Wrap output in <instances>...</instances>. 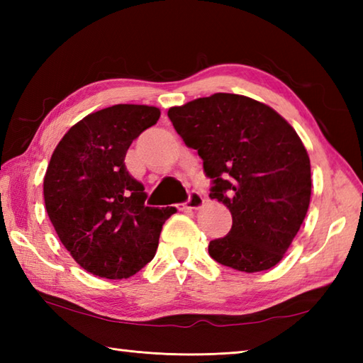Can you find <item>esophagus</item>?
Segmentation results:
<instances>
[{"label": "esophagus", "instance_id": "34e87169", "mask_svg": "<svg viewBox=\"0 0 363 363\" xmlns=\"http://www.w3.org/2000/svg\"><path fill=\"white\" fill-rule=\"evenodd\" d=\"M204 206V198L201 196V194H198V191H190L189 194V199L186 203V209H199V207Z\"/></svg>", "mask_w": 363, "mask_h": 363}]
</instances>
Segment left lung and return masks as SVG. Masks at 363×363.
<instances>
[{"mask_svg":"<svg viewBox=\"0 0 363 363\" xmlns=\"http://www.w3.org/2000/svg\"><path fill=\"white\" fill-rule=\"evenodd\" d=\"M176 133L203 159L209 196L233 228L209 243L218 264L256 273L274 267L306 218L311 160L296 130L256 99L213 94L168 111Z\"/></svg>","mask_w":363,"mask_h":363,"instance_id":"obj_1","label":"left lung"}]
</instances>
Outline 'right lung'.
Listing matches in <instances>:
<instances>
[{
	"mask_svg": "<svg viewBox=\"0 0 363 363\" xmlns=\"http://www.w3.org/2000/svg\"><path fill=\"white\" fill-rule=\"evenodd\" d=\"M154 106L115 104L89 113L62 137L43 179L45 207L60 242L89 273L128 279L152 260L174 207L145 206L125 165L128 148L156 125Z\"/></svg>",
	"mask_w": 363,
	"mask_h": 363,
	"instance_id": "add662e5",
	"label": "right lung"
}]
</instances>
